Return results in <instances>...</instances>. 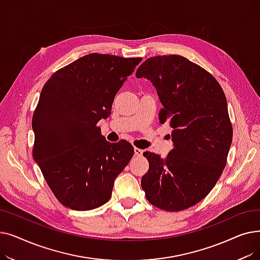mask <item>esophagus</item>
<instances>
[{
  "label": "esophagus",
  "mask_w": 260,
  "mask_h": 260,
  "mask_svg": "<svg viewBox=\"0 0 260 260\" xmlns=\"http://www.w3.org/2000/svg\"><path fill=\"white\" fill-rule=\"evenodd\" d=\"M134 152H135V155L138 156V157H141L143 155V149H141L139 147H135Z\"/></svg>",
  "instance_id": "34e87169"
}]
</instances>
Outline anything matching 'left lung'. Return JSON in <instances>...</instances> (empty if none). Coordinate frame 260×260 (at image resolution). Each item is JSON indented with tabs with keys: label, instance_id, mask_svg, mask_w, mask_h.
<instances>
[{
	"label": "left lung",
	"instance_id": "1",
	"mask_svg": "<svg viewBox=\"0 0 260 260\" xmlns=\"http://www.w3.org/2000/svg\"><path fill=\"white\" fill-rule=\"evenodd\" d=\"M156 87L161 124L170 123L174 148L166 158L145 152L141 186L147 201L179 212L206 198L221 176L233 138L224 92L198 64L177 54L151 57L136 72Z\"/></svg>",
	"mask_w": 260,
	"mask_h": 260
}]
</instances>
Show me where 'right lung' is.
<instances>
[{
    "label": "right lung",
    "instance_id": "right-lung-1",
    "mask_svg": "<svg viewBox=\"0 0 260 260\" xmlns=\"http://www.w3.org/2000/svg\"><path fill=\"white\" fill-rule=\"evenodd\" d=\"M141 61L89 53L43 86L32 117V156L64 207L88 211L111 199L134 147L125 140L109 143L97 123L111 115L116 93Z\"/></svg>",
    "mask_w": 260,
    "mask_h": 260
}]
</instances>
